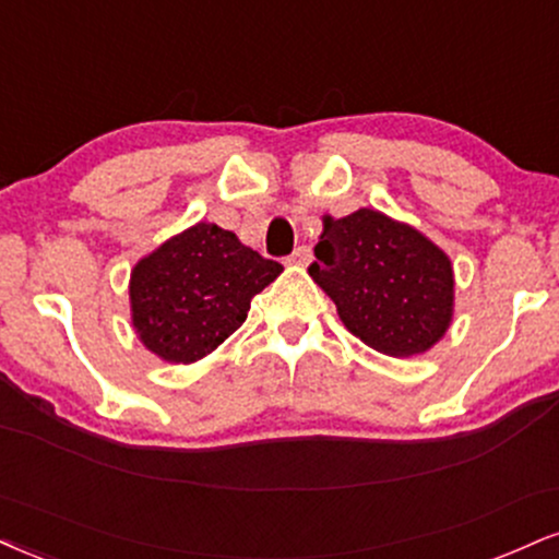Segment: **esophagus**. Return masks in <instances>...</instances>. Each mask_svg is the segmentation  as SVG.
<instances>
[{
	"instance_id": "34e87169",
	"label": "esophagus",
	"mask_w": 559,
	"mask_h": 559,
	"mask_svg": "<svg viewBox=\"0 0 559 559\" xmlns=\"http://www.w3.org/2000/svg\"><path fill=\"white\" fill-rule=\"evenodd\" d=\"M309 260H312V250H309V247H297V250L292 252V258H288V265L305 267L309 265Z\"/></svg>"
}]
</instances>
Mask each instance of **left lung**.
Listing matches in <instances>:
<instances>
[{"mask_svg": "<svg viewBox=\"0 0 559 559\" xmlns=\"http://www.w3.org/2000/svg\"><path fill=\"white\" fill-rule=\"evenodd\" d=\"M314 258L312 281L335 301L348 333L374 352L425 354L448 333L453 265L419 228L372 207L325 215Z\"/></svg>", "mask_w": 559, "mask_h": 559, "instance_id": "obj_1", "label": "left lung"}]
</instances>
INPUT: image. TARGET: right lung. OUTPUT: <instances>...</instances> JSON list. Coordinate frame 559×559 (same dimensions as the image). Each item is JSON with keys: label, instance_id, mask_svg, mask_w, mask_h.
Instances as JSON below:
<instances>
[{"label": "right lung", "instance_id": "1", "mask_svg": "<svg viewBox=\"0 0 559 559\" xmlns=\"http://www.w3.org/2000/svg\"><path fill=\"white\" fill-rule=\"evenodd\" d=\"M284 273L226 228L200 221L174 234L130 273L138 338L169 365L215 352L250 312V301Z\"/></svg>", "mask_w": 559, "mask_h": 559}]
</instances>
